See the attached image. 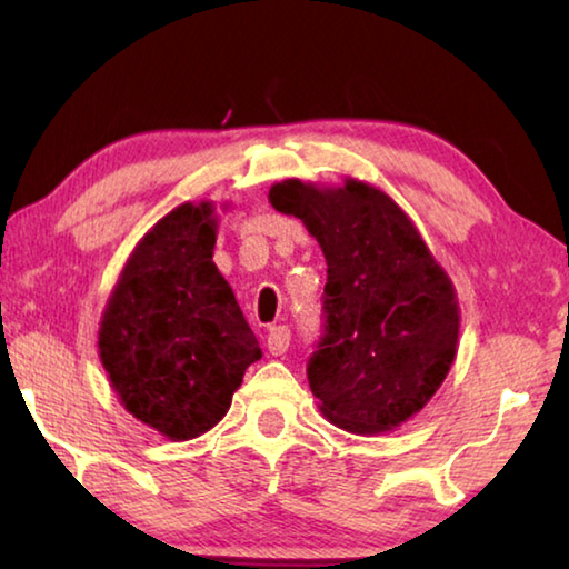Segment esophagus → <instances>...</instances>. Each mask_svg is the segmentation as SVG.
Masks as SVG:
<instances>
[{
	"label": "esophagus",
	"instance_id": "obj_1",
	"mask_svg": "<svg viewBox=\"0 0 569 569\" xmlns=\"http://www.w3.org/2000/svg\"><path fill=\"white\" fill-rule=\"evenodd\" d=\"M266 343H268V351L273 356H283L288 343H291V329H288V326H271L266 336Z\"/></svg>",
	"mask_w": 569,
	"mask_h": 569
}]
</instances>
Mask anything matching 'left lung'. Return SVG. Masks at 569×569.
Masks as SVG:
<instances>
[{"mask_svg": "<svg viewBox=\"0 0 569 569\" xmlns=\"http://www.w3.org/2000/svg\"><path fill=\"white\" fill-rule=\"evenodd\" d=\"M268 200L303 220L329 266L323 333L306 369L323 417L351 435L391 431L427 407L455 363V286L409 216L369 182L283 180Z\"/></svg>", "mask_w": 569, "mask_h": 569, "instance_id": "8db88e82", "label": "left lung"}]
</instances>
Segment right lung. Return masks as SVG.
<instances>
[{
	"mask_svg": "<svg viewBox=\"0 0 569 569\" xmlns=\"http://www.w3.org/2000/svg\"><path fill=\"white\" fill-rule=\"evenodd\" d=\"M216 233L208 200L170 210L134 246L100 323V359L120 403L172 441L213 429L261 359L213 263Z\"/></svg>",
	"mask_w": 569,
	"mask_h": 569,
	"instance_id": "add662e5",
	"label": "right lung"
}]
</instances>
